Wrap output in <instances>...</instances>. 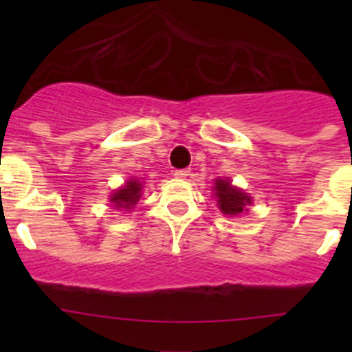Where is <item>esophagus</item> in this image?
Segmentation results:
<instances>
[{
    "mask_svg": "<svg viewBox=\"0 0 352 352\" xmlns=\"http://www.w3.org/2000/svg\"><path fill=\"white\" fill-rule=\"evenodd\" d=\"M189 173H190L189 168H180V170H175V172H173V175H175L177 179H186Z\"/></svg>",
    "mask_w": 352,
    "mask_h": 352,
    "instance_id": "1",
    "label": "esophagus"
}]
</instances>
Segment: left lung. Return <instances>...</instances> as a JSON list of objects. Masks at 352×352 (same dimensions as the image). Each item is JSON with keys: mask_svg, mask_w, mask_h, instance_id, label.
Segmentation results:
<instances>
[{"mask_svg": "<svg viewBox=\"0 0 352 352\" xmlns=\"http://www.w3.org/2000/svg\"><path fill=\"white\" fill-rule=\"evenodd\" d=\"M214 197L218 199V208L226 216H239L247 211V206L252 204V197L245 194L242 189L232 186V182L226 179L214 180Z\"/></svg>", "mask_w": 352, "mask_h": 352, "instance_id": "left-lung-1", "label": "left lung"}]
</instances>
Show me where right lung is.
I'll return each mask as SVG.
<instances>
[{"label":"right lung","instance_id":"1","mask_svg":"<svg viewBox=\"0 0 352 352\" xmlns=\"http://www.w3.org/2000/svg\"><path fill=\"white\" fill-rule=\"evenodd\" d=\"M141 192H143V182L138 179H129L120 189H117L110 196V202H112L113 209L131 211L138 204V201H140Z\"/></svg>","mask_w":352,"mask_h":352}]
</instances>
